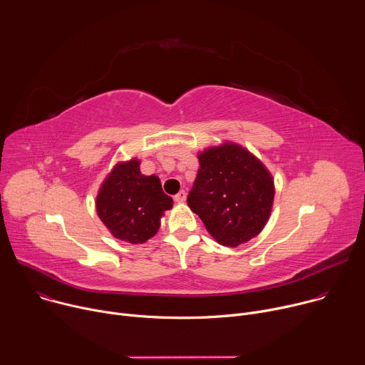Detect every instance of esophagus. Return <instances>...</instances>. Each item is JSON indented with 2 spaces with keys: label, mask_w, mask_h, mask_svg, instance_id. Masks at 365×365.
Here are the masks:
<instances>
[{
  "label": "esophagus",
  "mask_w": 365,
  "mask_h": 365,
  "mask_svg": "<svg viewBox=\"0 0 365 365\" xmlns=\"http://www.w3.org/2000/svg\"><path fill=\"white\" fill-rule=\"evenodd\" d=\"M175 200H176L178 203H183V202L186 200V192H185V190H180V192L175 196Z\"/></svg>",
  "instance_id": "1"
}]
</instances>
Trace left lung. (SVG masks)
Here are the masks:
<instances>
[{
	"instance_id": "left-lung-1",
	"label": "left lung",
	"mask_w": 365,
	"mask_h": 365,
	"mask_svg": "<svg viewBox=\"0 0 365 365\" xmlns=\"http://www.w3.org/2000/svg\"><path fill=\"white\" fill-rule=\"evenodd\" d=\"M197 159L187 205L206 231L224 247H238L257 237L270 218L274 200L269 169L232 141L205 148Z\"/></svg>"
}]
</instances>
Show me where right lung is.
I'll list each match as a JSON object with an SVG mask.
<instances>
[{"label":"right lung","mask_w":365,"mask_h":365,"mask_svg":"<svg viewBox=\"0 0 365 365\" xmlns=\"http://www.w3.org/2000/svg\"><path fill=\"white\" fill-rule=\"evenodd\" d=\"M96 214L114 238L143 244L158 234L160 220L172 210L160 179L140 172V160L118 162L102 182L96 200Z\"/></svg>","instance_id":"1"}]
</instances>
